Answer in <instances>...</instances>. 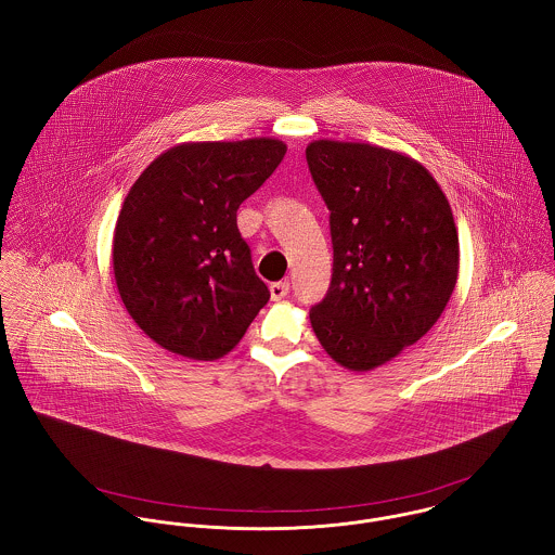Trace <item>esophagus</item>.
<instances>
[{"instance_id":"34e87169","label":"esophagus","mask_w":555,"mask_h":555,"mask_svg":"<svg viewBox=\"0 0 555 555\" xmlns=\"http://www.w3.org/2000/svg\"><path fill=\"white\" fill-rule=\"evenodd\" d=\"M291 286L288 282H275L269 286V293H271V301H282L286 295H288Z\"/></svg>"}]
</instances>
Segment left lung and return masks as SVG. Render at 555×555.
<instances>
[{"label": "left lung", "instance_id": "1", "mask_svg": "<svg viewBox=\"0 0 555 555\" xmlns=\"http://www.w3.org/2000/svg\"><path fill=\"white\" fill-rule=\"evenodd\" d=\"M306 158L333 241L331 286L310 322L335 363L370 372L444 312L460 273L453 211L431 172L401 152L320 139Z\"/></svg>", "mask_w": 555, "mask_h": 555}]
</instances>
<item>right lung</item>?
Listing matches in <instances>:
<instances>
[{"label":"right lung","instance_id":"1","mask_svg":"<svg viewBox=\"0 0 555 555\" xmlns=\"http://www.w3.org/2000/svg\"><path fill=\"white\" fill-rule=\"evenodd\" d=\"M269 137L181 143L132 183L113 235V271L132 320L168 352H231L269 301L237 229L238 205L284 159Z\"/></svg>","mask_w":555,"mask_h":555}]
</instances>
